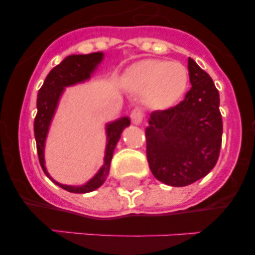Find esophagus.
Returning a JSON list of instances; mask_svg holds the SVG:
<instances>
[{
  "instance_id": "obj_1",
  "label": "esophagus",
  "mask_w": 255,
  "mask_h": 255,
  "mask_svg": "<svg viewBox=\"0 0 255 255\" xmlns=\"http://www.w3.org/2000/svg\"><path fill=\"white\" fill-rule=\"evenodd\" d=\"M130 119H131V121L134 124H140L141 120L144 119V111L141 108H134L131 114H130Z\"/></svg>"
}]
</instances>
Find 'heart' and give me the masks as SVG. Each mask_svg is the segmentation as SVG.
I'll return each mask as SVG.
<instances>
[{
  "instance_id": "1",
  "label": "heart",
  "mask_w": 255,
  "mask_h": 255,
  "mask_svg": "<svg viewBox=\"0 0 255 255\" xmlns=\"http://www.w3.org/2000/svg\"><path fill=\"white\" fill-rule=\"evenodd\" d=\"M128 84L132 91L143 92L145 105L154 110H164L182 98L189 84V73L177 61L149 58L130 67Z\"/></svg>"
}]
</instances>
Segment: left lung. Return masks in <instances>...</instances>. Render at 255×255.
<instances>
[{"label":"left lung","instance_id":"8db88e82","mask_svg":"<svg viewBox=\"0 0 255 255\" xmlns=\"http://www.w3.org/2000/svg\"><path fill=\"white\" fill-rule=\"evenodd\" d=\"M191 88L173 107L150 114L147 159L154 177L171 186H186L217 163L222 143L220 94L211 76L189 58Z\"/></svg>","mask_w":255,"mask_h":255}]
</instances>
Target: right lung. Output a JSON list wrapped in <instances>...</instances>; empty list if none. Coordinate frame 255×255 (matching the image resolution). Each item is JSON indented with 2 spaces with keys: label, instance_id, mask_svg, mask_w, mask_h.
<instances>
[{
  "label": "right lung",
  "instance_id": "obj_1",
  "mask_svg": "<svg viewBox=\"0 0 255 255\" xmlns=\"http://www.w3.org/2000/svg\"><path fill=\"white\" fill-rule=\"evenodd\" d=\"M102 53L96 52V53H89V55H71L65 58L60 65L55 66L49 71L44 80L43 85L40 87L37 97V115L34 119V136L35 143H37V152L39 163L43 168L44 173L49 177L48 172L44 167L43 149L44 140L48 131V126L51 123V119L53 116L55 108L57 106V101L60 98L61 93L64 91V87L73 85L75 83L83 82L85 79L91 76L92 71L97 64H100L102 60ZM130 125V120L128 117H123L120 120L115 121L107 125V147H106V157L105 166L97 173L96 176L88 181L83 186H67L61 185L55 180L49 179L56 182L60 188L70 191V193H89V191L96 190L105 182L108 172H110V164H111L114 149L116 147L117 141L120 139V135L126 126Z\"/></svg>",
  "mask_w": 255,
  "mask_h": 255
}]
</instances>
